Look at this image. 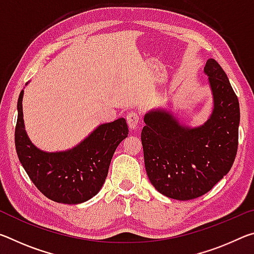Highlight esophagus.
Segmentation results:
<instances>
[{
    "label": "esophagus",
    "instance_id": "obj_1",
    "mask_svg": "<svg viewBox=\"0 0 254 254\" xmlns=\"http://www.w3.org/2000/svg\"><path fill=\"white\" fill-rule=\"evenodd\" d=\"M127 126L131 130H134V128L137 127V123L140 121V117L137 114V112L135 111H130L127 115Z\"/></svg>",
    "mask_w": 254,
    "mask_h": 254
}]
</instances>
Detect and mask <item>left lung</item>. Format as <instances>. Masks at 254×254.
<instances>
[{
    "label": "left lung",
    "instance_id": "left-lung-1",
    "mask_svg": "<svg viewBox=\"0 0 254 254\" xmlns=\"http://www.w3.org/2000/svg\"><path fill=\"white\" fill-rule=\"evenodd\" d=\"M213 95L207 121L190 127L165 110L144 115L141 132L145 171L159 192L189 200L203 196L229 173L238 151L240 105L216 60L206 62Z\"/></svg>",
    "mask_w": 254,
    "mask_h": 254
}]
</instances>
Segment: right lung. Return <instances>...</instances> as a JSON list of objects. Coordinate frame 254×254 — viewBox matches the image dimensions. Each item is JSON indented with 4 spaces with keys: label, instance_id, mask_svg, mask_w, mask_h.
<instances>
[{
    "label": "right lung",
    "instance_id": "1",
    "mask_svg": "<svg viewBox=\"0 0 254 254\" xmlns=\"http://www.w3.org/2000/svg\"><path fill=\"white\" fill-rule=\"evenodd\" d=\"M23 93L22 89L18 100L15 149L30 179L42 194L57 203L75 205L91 199L101 190L112 157L128 134L126 119L101 124L66 151L47 152L37 148L25 131Z\"/></svg>",
    "mask_w": 254,
    "mask_h": 254
}]
</instances>
